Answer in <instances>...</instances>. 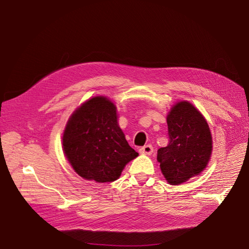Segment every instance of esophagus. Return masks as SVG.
Wrapping results in <instances>:
<instances>
[{"label": "esophagus", "instance_id": "esophagus-1", "mask_svg": "<svg viewBox=\"0 0 249 249\" xmlns=\"http://www.w3.org/2000/svg\"><path fill=\"white\" fill-rule=\"evenodd\" d=\"M139 152L141 154H144V155H151L153 153V146L150 144H146L144 146H142L139 149Z\"/></svg>", "mask_w": 249, "mask_h": 249}]
</instances>
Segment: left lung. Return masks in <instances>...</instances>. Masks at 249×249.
<instances>
[{
    "instance_id": "obj_1",
    "label": "left lung",
    "mask_w": 249,
    "mask_h": 249,
    "mask_svg": "<svg viewBox=\"0 0 249 249\" xmlns=\"http://www.w3.org/2000/svg\"><path fill=\"white\" fill-rule=\"evenodd\" d=\"M169 143L157 151V160L167 182L178 185L199 176L212 154V135L197 108L183 100L167 115Z\"/></svg>"
}]
</instances>
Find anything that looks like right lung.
Here are the masks:
<instances>
[{
    "label": "right lung",
    "instance_id": "right-lung-1",
    "mask_svg": "<svg viewBox=\"0 0 249 249\" xmlns=\"http://www.w3.org/2000/svg\"><path fill=\"white\" fill-rule=\"evenodd\" d=\"M63 151L79 176L97 183L118 179L139 154L118 124L115 105L104 96L87 100L68 120Z\"/></svg>",
    "mask_w": 249,
    "mask_h": 249
}]
</instances>
